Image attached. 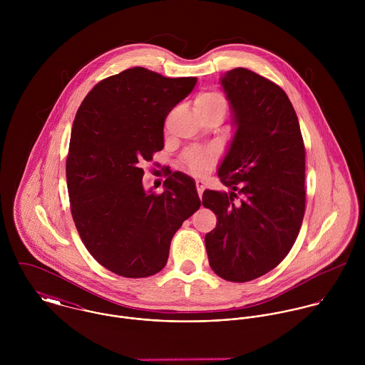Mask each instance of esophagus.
<instances>
[{"mask_svg": "<svg viewBox=\"0 0 365 365\" xmlns=\"http://www.w3.org/2000/svg\"><path fill=\"white\" fill-rule=\"evenodd\" d=\"M195 185H197V191H198V195H200V198H201V197H202V192H204V188H205V182H204L202 180H197Z\"/></svg>", "mask_w": 365, "mask_h": 365, "instance_id": "1", "label": "esophagus"}]
</instances>
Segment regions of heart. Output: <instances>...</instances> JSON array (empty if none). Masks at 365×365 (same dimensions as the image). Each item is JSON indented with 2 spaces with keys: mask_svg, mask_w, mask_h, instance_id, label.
<instances>
[{
  "mask_svg": "<svg viewBox=\"0 0 365 365\" xmlns=\"http://www.w3.org/2000/svg\"><path fill=\"white\" fill-rule=\"evenodd\" d=\"M195 110L198 115L202 113H219L225 115L227 110L226 98L213 90L200 93L195 98ZM217 157L215 149H191L184 156V167L194 175H204L213 167Z\"/></svg>",
  "mask_w": 365,
  "mask_h": 365,
  "instance_id": "obj_1",
  "label": "heart"
}]
</instances>
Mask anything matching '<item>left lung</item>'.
Returning a JSON list of instances; mask_svg holds the SVG:
<instances>
[{"instance_id": "1", "label": "left lung", "mask_w": 365, "mask_h": 365, "mask_svg": "<svg viewBox=\"0 0 365 365\" xmlns=\"http://www.w3.org/2000/svg\"><path fill=\"white\" fill-rule=\"evenodd\" d=\"M220 83L237 125L217 171L232 192L207 190L202 195V205L216 215L205 246L215 274L247 282L284 260L299 235L305 145L297 112L279 86L243 67L227 71Z\"/></svg>"}]
</instances>
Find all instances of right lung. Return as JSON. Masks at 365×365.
<instances>
[{"instance_id": "1", "label": "right lung", "mask_w": 365, "mask_h": 365, "mask_svg": "<svg viewBox=\"0 0 365 365\" xmlns=\"http://www.w3.org/2000/svg\"><path fill=\"white\" fill-rule=\"evenodd\" d=\"M145 67L101 80L73 122L66 178L70 210L90 255L126 278L164 268L174 233L201 207L191 177L168 173L164 192H146L143 165L164 148V120L195 87Z\"/></svg>"}]
</instances>
